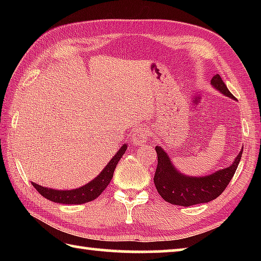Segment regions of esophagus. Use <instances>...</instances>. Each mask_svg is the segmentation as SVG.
Wrapping results in <instances>:
<instances>
[{"mask_svg": "<svg viewBox=\"0 0 261 261\" xmlns=\"http://www.w3.org/2000/svg\"><path fill=\"white\" fill-rule=\"evenodd\" d=\"M148 139V130L147 127H139L134 132V136H132V143L135 145H143L147 141Z\"/></svg>", "mask_w": 261, "mask_h": 261, "instance_id": "esophagus-1", "label": "esophagus"}]
</instances>
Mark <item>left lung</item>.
I'll use <instances>...</instances> for the list:
<instances>
[{"mask_svg":"<svg viewBox=\"0 0 261 261\" xmlns=\"http://www.w3.org/2000/svg\"><path fill=\"white\" fill-rule=\"evenodd\" d=\"M211 84L223 95L235 100V96L229 92L220 74H215L212 78ZM155 151L158 154V166L154 175V184L159 194L170 204L185 207L208 202L218 198L233 177L243 154L242 148L232 165L224 169L201 177H190L180 174L176 169L165 149L156 146Z\"/></svg>","mask_w":261,"mask_h":261,"instance_id":"8db88e82","label":"left lung"}]
</instances>
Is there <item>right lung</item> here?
Listing matches in <instances>:
<instances>
[{
	"instance_id": "add662e5",
	"label": "right lung",
	"mask_w": 261,
	"mask_h": 261,
	"mask_svg": "<svg viewBox=\"0 0 261 261\" xmlns=\"http://www.w3.org/2000/svg\"><path fill=\"white\" fill-rule=\"evenodd\" d=\"M126 147V144L123 145L112 160L108 162V165L105 167V169L94 179H92L90 183H87L82 188L73 190H55L43 188L41 185L33 182L32 185L42 197H45L46 199L50 201L57 202V204L79 205L92 201L96 199L103 192V190L108 187V184L113 178L115 168H116L118 161L121 160L123 154L125 153Z\"/></svg>"
}]
</instances>
